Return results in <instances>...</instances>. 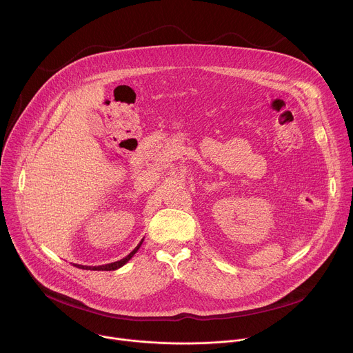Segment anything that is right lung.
I'll list each match as a JSON object with an SVG mask.
<instances>
[{
	"label": "right lung",
	"instance_id": "right-lung-1",
	"mask_svg": "<svg viewBox=\"0 0 353 353\" xmlns=\"http://www.w3.org/2000/svg\"><path fill=\"white\" fill-rule=\"evenodd\" d=\"M142 241H143V239L139 241V244L131 251V253L127 256V257H124L123 260H120V261H116V263H110V264H106V265H96V267H90V265H79V264H75V267L77 268H82V270H90V271H114V270H119V268H121L123 265H125L132 257H134V254L137 253V251L139 250V247H141V244H142Z\"/></svg>",
	"mask_w": 353,
	"mask_h": 353
}]
</instances>
